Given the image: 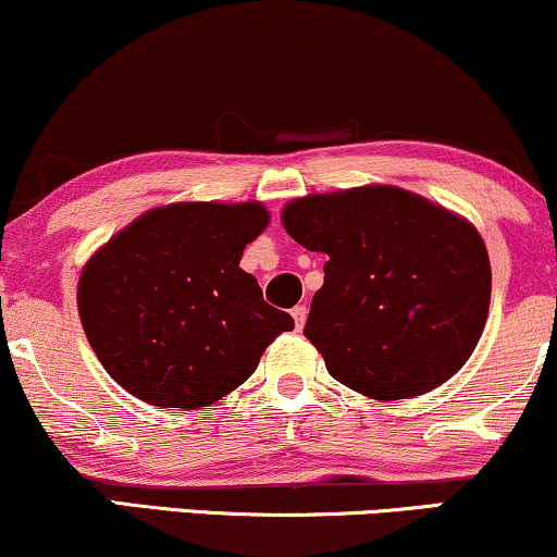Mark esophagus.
I'll list each match as a JSON object with an SVG mask.
<instances>
[{
    "label": "esophagus",
    "instance_id": "34e87169",
    "mask_svg": "<svg viewBox=\"0 0 557 557\" xmlns=\"http://www.w3.org/2000/svg\"><path fill=\"white\" fill-rule=\"evenodd\" d=\"M293 319H295V329H302V323H306V315H308V308L306 306H302V302H300V306H295L293 308Z\"/></svg>",
    "mask_w": 557,
    "mask_h": 557
}]
</instances>
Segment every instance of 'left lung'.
Returning a JSON list of instances; mask_svg holds the SVG:
<instances>
[{
  "label": "left lung",
  "mask_w": 557,
  "mask_h": 557,
  "mask_svg": "<svg viewBox=\"0 0 557 557\" xmlns=\"http://www.w3.org/2000/svg\"><path fill=\"white\" fill-rule=\"evenodd\" d=\"M283 226L326 255L302 334L342 385L377 400L421 396L473 355L491 264L468 221L406 189L372 185L293 200Z\"/></svg>",
  "instance_id": "left-lung-1"
}]
</instances>
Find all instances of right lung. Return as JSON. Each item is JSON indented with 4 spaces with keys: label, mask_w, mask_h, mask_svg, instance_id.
Masks as SVG:
<instances>
[{
    "label": "right lung",
    "mask_w": 557,
    "mask_h": 557,
    "mask_svg": "<svg viewBox=\"0 0 557 557\" xmlns=\"http://www.w3.org/2000/svg\"><path fill=\"white\" fill-rule=\"evenodd\" d=\"M259 202L149 210L89 259L84 334L110 377L151 406L200 408L238 388L290 313L264 300L238 262L262 234Z\"/></svg>",
    "instance_id": "add662e5"
}]
</instances>
